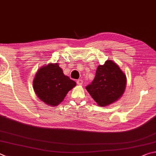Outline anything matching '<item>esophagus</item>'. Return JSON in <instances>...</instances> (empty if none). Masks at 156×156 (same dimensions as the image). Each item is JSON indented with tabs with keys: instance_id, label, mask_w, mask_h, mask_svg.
Returning <instances> with one entry per match:
<instances>
[{
	"instance_id": "obj_1",
	"label": "esophagus",
	"mask_w": 156,
	"mask_h": 156,
	"mask_svg": "<svg viewBox=\"0 0 156 156\" xmlns=\"http://www.w3.org/2000/svg\"><path fill=\"white\" fill-rule=\"evenodd\" d=\"M77 84H78V85H83V80H81V79H79V80H77Z\"/></svg>"
}]
</instances>
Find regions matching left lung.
I'll return each instance as SVG.
<instances>
[{
	"instance_id": "obj_1",
	"label": "left lung",
	"mask_w": 156,
	"mask_h": 156,
	"mask_svg": "<svg viewBox=\"0 0 156 156\" xmlns=\"http://www.w3.org/2000/svg\"><path fill=\"white\" fill-rule=\"evenodd\" d=\"M126 83L125 73L109 59L103 66L98 67L94 80L86 89L98 105L107 106L122 97Z\"/></svg>"
}]
</instances>
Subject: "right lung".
Masks as SVG:
<instances>
[{"label": "right lung", "instance_id": "right-lung-1", "mask_svg": "<svg viewBox=\"0 0 156 156\" xmlns=\"http://www.w3.org/2000/svg\"><path fill=\"white\" fill-rule=\"evenodd\" d=\"M33 89L41 101L50 106L60 104L67 93L76 85L63 73L57 63H48L39 68L33 81Z\"/></svg>", "mask_w": 156, "mask_h": 156}]
</instances>
